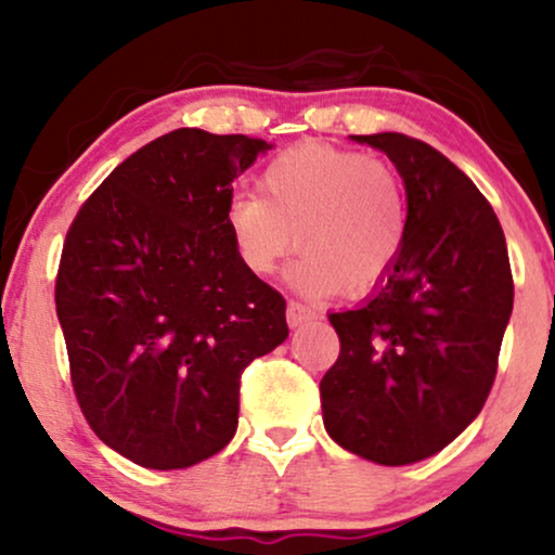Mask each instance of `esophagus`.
<instances>
[{"mask_svg":"<svg viewBox=\"0 0 555 555\" xmlns=\"http://www.w3.org/2000/svg\"><path fill=\"white\" fill-rule=\"evenodd\" d=\"M310 318H313V313H310V310L305 308V305H299V302L286 305V323H289L292 328L302 326V323H308Z\"/></svg>","mask_w":555,"mask_h":555,"instance_id":"34e87169","label":"esophagus"}]
</instances>
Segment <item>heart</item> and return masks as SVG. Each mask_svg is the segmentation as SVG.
<instances>
[{
    "label": "heart",
    "instance_id": "heart-1",
    "mask_svg": "<svg viewBox=\"0 0 555 555\" xmlns=\"http://www.w3.org/2000/svg\"><path fill=\"white\" fill-rule=\"evenodd\" d=\"M242 269L271 276L297 247L292 282L310 295H362L397 263L410 211L404 184L384 158L308 143L266 167L258 195L240 193L227 211Z\"/></svg>",
    "mask_w": 555,
    "mask_h": 555
}]
</instances>
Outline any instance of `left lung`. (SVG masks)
<instances>
[{
    "label": "left lung",
    "mask_w": 555,
    "mask_h": 555,
    "mask_svg": "<svg viewBox=\"0 0 555 555\" xmlns=\"http://www.w3.org/2000/svg\"><path fill=\"white\" fill-rule=\"evenodd\" d=\"M352 140L393 162L410 229L373 295L328 315L341 352L321 410L341 449L399 467L438 454L480 415L514 308L512 266L486 195L441 151L401 132Z\"/></svg>",
    "instance_id": "1"
}]
</instances>
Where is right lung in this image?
<instances>
[{
  "label": "right lung",
  "mask_w": 555,
  "mask_h": 555,
  "mask_svg": "<svg viewBox=\"0 0 555 555\" xmlns=\"http://www.w3.org/2000/svg\"><path fill=\"white\" fill-rule=\"evenodd\" d=\"M271 145L180 127L127 156L75 216L54 299L78 404L117 454L184 469L219 454L240 378L286 336V302L242 269L232 182Z\"/></svg>",
  "instance_id": "add662e5"
}]
</instances>
